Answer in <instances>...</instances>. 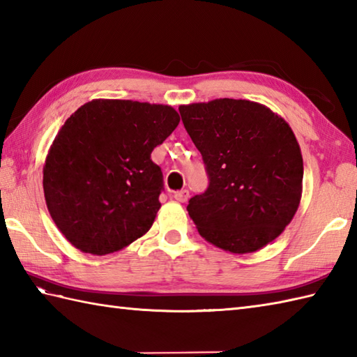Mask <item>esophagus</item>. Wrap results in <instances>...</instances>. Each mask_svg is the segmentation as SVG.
Returning <instances> with one entry per match:
<instances>
[{
	"mask_svg": "<svg viewBox=\"0 0 357 357\" xmlns=\"http://www.w3.org/2000/svg\"><path fill=\"white\" fill-rule=\"evenodd\" d=\"M174 199L180 203H185L189 199V191L188 189H181V191H177L176 194H174Z\"/></svg>",
	"mask_w": 357,
	"mask_h": 357,
	"instance_id": "obj_1",
	"label": "esophagus"
}]
</instances>
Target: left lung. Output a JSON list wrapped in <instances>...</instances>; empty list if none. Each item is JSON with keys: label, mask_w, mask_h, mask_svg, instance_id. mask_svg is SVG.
Returning a JSON list of instances; mask_svg holds the SVG:
<instances>
[{"label": "left lung", "mask_w": 357, "mask_h": 357, "mask_svg": "<svg viewBox=\"0 0 357 357\" xmlns=\"http://www.w3.org/2000/svg\"><path fill=\"white\" fill-rule=\"evenodd\" d=\"M209 186L188 204L206 241L232 253L263 249L295 217L304 163L289 123L263 104L215 99L180 105Z\"/></svg>", "instance_id": "1"}]
</instances>
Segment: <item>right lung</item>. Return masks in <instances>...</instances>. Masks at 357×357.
I'll return each instance as SVG.
<instances>
[{
	"label": "right lung",
	"mask_w": 357,
	"mask_h": 357,
	"mask_svg": "<svg viewBox=\"0 0 357 357\" xmlns=\"http://www.w3.org/2000/svg\"><path fill=\"white\" fill-rule=\"evenodd\" d=\"M178 122L169 105L121 99H94L67 119L43 186L54 225L76 249L107 255L151 229L163 189L151 153Z\"/></svg>",
	"instance_id": "right-lung-1"
}]
</instances>
